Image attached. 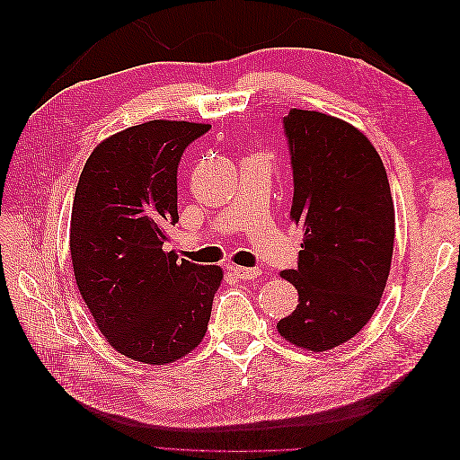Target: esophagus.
<instances>
[{
    "mask_svg": "<svg viewBox=\"0 0 460 460\" xmlns=\"http://www.w3.org/2000/svg\"><path fill=\"white\" fill-rule=\"evenodd\" d=\"M230 270L238 276V278H242V280H253V278H257L259 274H261V269H257V267H253V269H249V267H230Z\"/></svg>",
    "mask_w": 460,
    "mask_h": 460,
    "instance_id": "34e87169",
    "label": "esophagus"
}]
</instances>
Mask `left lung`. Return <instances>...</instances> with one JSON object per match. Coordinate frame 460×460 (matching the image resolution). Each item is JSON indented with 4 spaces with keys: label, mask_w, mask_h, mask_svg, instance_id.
Listing matches in <instances>:
<instances>
[{
    "label": "left lung",
    "mask_w": 460,
    "mask_h": 460,
    "mask_svg": "<svg viewBox=\"0 0 460 460\" xmlns=\"http://www.w3.org/2000/svg\"><path fill=\"white\" fill-rule=\"evenodd\" d=\"M284 134L294 172L291 220L303 230L297 309L278 323L289 343L326 351L360 332L392 267L395 211L387 174L368 137L336 117L291 109Z\"/></svg>",
    "instance_id": "obj_1"
}]
</instances>
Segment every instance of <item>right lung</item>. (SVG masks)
Masks as SVG:
<instances>
[{
    "label": "right lung",
    "mask_w": 460,
    "mask_h": 460,
    "mask_svg": "<svg viewBox=\"0 0 460 460\" xmlns=\"http://www.w3.org/2000/svg\"><path fill=\"white\" fill-rule=\"evenodd\" d=\"M208 124L149 120L107 137L80 174L71 257L82 299L115 349L166 365L203 340L220 267L164 252L178 222V164Z\"/></svg>",
    "instance_id": "obj_1"
}]
</instances>
